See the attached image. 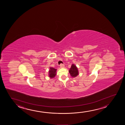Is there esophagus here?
Here are the masks:
<instances>
[{
    "instance_id": "1",
    "label": "esophagus",
    "mask_w": 125,
    "mask_h": 125,
    "mask_svg": "<svg viewBox=\"0 0 125 125\" xmlns=\"http://www.w3.org/2000/svg\"><path fill=\"white\" fill-rule=\"evenodd\" d=\"M60 67L61 68H63V67H64V65L63 64L61 63L60 65Z\"/></svg>"
}]
</instances>
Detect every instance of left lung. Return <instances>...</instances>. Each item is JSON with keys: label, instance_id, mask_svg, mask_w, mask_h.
<instances>
[{"label": "left lung", "instance_id": "left-lung-1", "mask_svg": "<svg viewBox=\"0 0 125 125\" xmlns=\"http://www.w3.org/2000/svg\"><path fill=\"white\" fill-rule=\"evenodd\" d=\"M69 72L71 76L73 78L76 77L79 75V71L78 70V68L74 64H72L71 68L69 70Z\"/></svg>", "mask_w": 125, "mask_h": 125}]
</instances>
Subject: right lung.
<instances>
[{
	"instance_id": "1",
	"label": "right lung",
	"mask_w": 125,
	"mask_h": 125,
	"mask_svg": "<svg viewBox=\"0 0 125 125\" xmlns=\"http://www.w3.org/2000/svg\"><path fill=\"white\" fill-rule=\"evenodd\" d=\"M50 69L49 71V76L51 79H53L56 75L57 69L53 67H50Z\"/></svg>"
}]
</instances>
